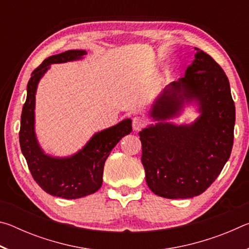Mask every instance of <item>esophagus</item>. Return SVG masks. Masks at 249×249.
I'll list each match as a JSON object with an SVG mask.
<instances>
[{
    "mask_svg": "<svg viewBox=\"0 0 249 249\" xmlns=\"http://www.w3.org/2000/svg\"><path fill=\"white\" fill-rule=\"evenodd\" d=\"M146 125V121L141 116H135L133 117V129L134 130H140L144 128Z\"/></svg>",
    "mask_w": 249,
    "mask_h": 249,
    "instance_id": "esophagus-1",
    "label": "esophagus"
}]
</instances>
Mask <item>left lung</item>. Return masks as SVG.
<instances>
[{
  "label": "left lung",
  "instance_id": "obj_1",
  "mask_svg": "<svg viewBox=\"0 0 249 249\" xmlns=\"http://www.w3.org/2000/svg\"><path fill=\"white\" fill-rule=\"evenodd\" d=\"M184 77L171 82L151 107L155 123L140 132L146 182L167 199L200 196L221 174L234 141L235 104L230 82L214 59L196 48ZM199 116L190 124H171L185 105Z\"/></svg>",
  "mask_w": 249,
  "mask_h": 249
}]
</instances>
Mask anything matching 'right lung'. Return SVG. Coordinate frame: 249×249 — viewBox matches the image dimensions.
I'll list each match as a JSON object with an SVG mask.
<instances>
[{
  "mask_svg": "<svg viewBox=\"0 0 249 249\" xmlns=\"http://www.w3.org/2000/svg\"><path fill=\"white\" fill-rule=\"evenodd\" d=\"M87 53L74 49L45 59L29 79L20 116L19 145L34 180L45 192L69 200L90 196L102 187L105 160L122 137L132 132V120H123L95 133L82 149L68 157H53L40 147L35 132L36 91L40 79L52 65L80 60Z\"/></svg>",
  "mask_w": 249,
  "mask_h": 249,
  "instance_id": "right-lung-1",
  "label": "right lung"
}]
</instances>
